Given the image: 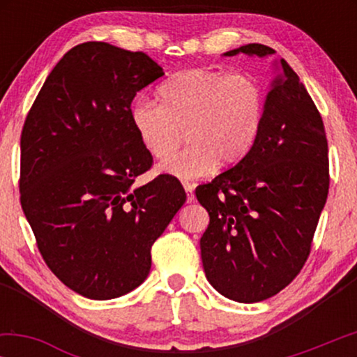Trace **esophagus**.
Instances as JSON below:
<instances>
[{"mask_svg":"<svg viewBox=\"0 0 357 357\" xmlns=\"http://www.w3.org/2000/svg\"><path fill=\"white\" fill-rule=\"evenodd\" d=\"M183 188L185 192H187V202L192 203L195 199V188H197V183H192V182H183Z\"/></svg>","mask_w":357,"mask_h":357,"instance_id":"esophagus-1","label":"esophagus"}]
</instances>
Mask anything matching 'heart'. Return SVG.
<instances>
[{"label": "heart", "mask_w": 357, "mask_h": 357, "mask_svg": "<svg viewBox=\"0 0 357 357\" xmlns=\"http://www.w3.org/2000/svg\"><path fill=\"white\" fill-rule=\"evenodd\" d=\"M158 97L159 105H131V126L154 159L167 158L188 131V148L159 164V172L182 180L211 174L221 160L229 165L245 158L265 119V89L242 73L195 68L165 81Z\"/></svg>", "instance_id": "heart-1"}]
</instances>
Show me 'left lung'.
<instances>
[{"label":"left lung","instance_id":"obj_1","mask_svg":"<svg viewBox=\"0 0 357 357\" xmlns=\"http://www.w3.org/2000/svg\"><path fill=\"white\" fill-rule=\"evenodd\" d=\"M238 53L265 58L276 52L248 43L224 56ZM275 68L253 148L195 192L209 214L199 241L204 275L219 294L243 304L273 297L299 275L330 185L319 110L282 58Z\"/></svg>","mask_w":357,"mask_h":357}]
</instances>
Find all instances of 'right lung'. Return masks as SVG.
<instances>
[{"instance_id": "add662e5", "label": "right lung", "mask_w": 357, "mask_h": 357, "mask_svg": "<svg viewBox=\"0 0 357 357\" xmlns=\"http://www.w3.org/2000/svg\"><path fill=\"white\" fill-rule=\"evenodd\" d=\"M160 76L143 52L81 43L53 68L24 123L22 211L48 268L87 299L138 287L151 247L187 199L172 175L133 187L153 155L131 126V102Z\"/></svg>"}]
</instances>
